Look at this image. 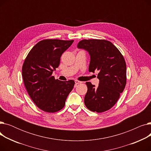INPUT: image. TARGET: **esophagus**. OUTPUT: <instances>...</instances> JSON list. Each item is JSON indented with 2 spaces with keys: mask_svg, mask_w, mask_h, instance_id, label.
<instances>
[{
  "mask_svg": "<svg viewBox=\"0 0 151 151\" xmlns=\"http://www.w3.org/2000/svg\"><path fill=\"white\" fill-rule=\"evenodd\" d=\"M75 84L77 85V84H81V83H82V82L81 81H78V80H75Z\"/></svg>",
  "mask_w": 151,
  "mask_h": 151,
  "instance_id": "esophagus-1",
  "label": "esophagus"
}]
</instances>
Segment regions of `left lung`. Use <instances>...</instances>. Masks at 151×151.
I'll return each instance as SVG.
<instances>
[{
  "mask_svg": "<svg viewBox=\"0 0 151 151\" xmlns=\"http://www.w3.org/2000/svg\"><path fill=\"white\" fill-rule=\"evenodd\" d=\"M78 48L88 51L91 56L90 72L98 71V87L86 82L88 91L84 97L87 108L102 113L111 108L117 101L127 82L126 63L117 47L106 40H82Z\"/></svg>",
  "mask_w": 151,
  "mask_h": 151,
  "instance_id": "obj_1",
  "label": "left lung"
}]
</instances>
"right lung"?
I'll list each match as a JSON object with an SVG mask.
<instances>
[{"instance_id": "1", "label": "right lung", "mask_w": 151, "mask_h": 151, "mask_svg": "<svg viewBox=\"0 0 151 151\" xmlns=\"http://www.w3.org/2000/svg\"><path fill=\"white\" fill-rule=\"evenodd\" d=\"M74 40L45 39L38 42L23 63L22 76L26 89L34 104L47 113H55L65 106L75 81H62L52 76L62 53Z\"/></svg>"}]
</instances>
